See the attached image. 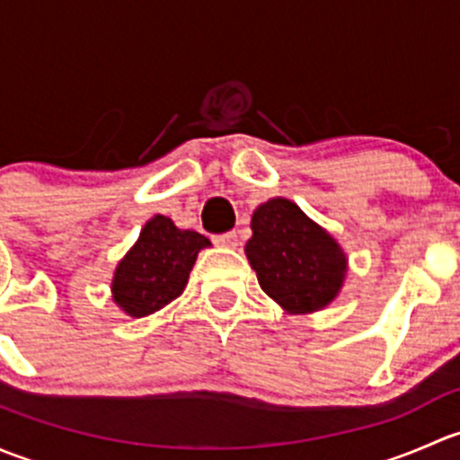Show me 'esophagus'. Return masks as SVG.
Instances as JSON below:
<instances>
[{
    "label": "esophagus",
    "mask_w": 460,
    "mask_h": 460,
    "mask_svg": "<svg viewBox=\"0 0 460 460\" xmlns=\"http://www.w3.org/2000/svg\"><path fill=\"white\" fill-rule=\"evenodd\" d=\"M216 244H220V247H238V234L226 231V234L216 235Z\"/></svg>",
    "instance_id": "esophagus-1"
}]
</instances>
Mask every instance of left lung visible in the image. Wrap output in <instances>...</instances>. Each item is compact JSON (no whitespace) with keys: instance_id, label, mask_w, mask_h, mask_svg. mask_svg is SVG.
Returning a JSON list of instances; mask_svg holds the SVG:
<instances>
[{"instance_id":"obj_1","label":"left lung","mask_w":460,"mask_h":460,"mask_svg":"<svg viewBox=\"0 0 460 460\" xmlns=\"http://www.w3.org/2000/svg\"><path fill=\"white\" fill-rule=\"evenodd\" d=\"M252 229L244 252L264 294L294 314L318 312L336 298L347 260L294 202L276 198L260 204Z\"/></svg>"}]
</instances>
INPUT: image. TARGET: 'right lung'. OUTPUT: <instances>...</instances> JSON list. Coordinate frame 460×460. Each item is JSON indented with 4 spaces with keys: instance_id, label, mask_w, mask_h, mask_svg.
I'll list each match as a JSON object with an SVG mask.
<instances>
[{
    "instance_id": "1",
    "label": "right lung",
    "mask_w": 460,
    "mask_h": 460,
    "mask_svg": "<svg viewBox=\"0 0 460 460\" xmlns=\"http://www.w3.org/2000/svg\"><path fill=\"white\" fill-rule=\"evenodd\" d=\"M208 244L198 231H182L169 217L155 216L115 269L113 300L128 316L157 312L182 294L198 252Z\"/></svg>"
}]
</instances>
